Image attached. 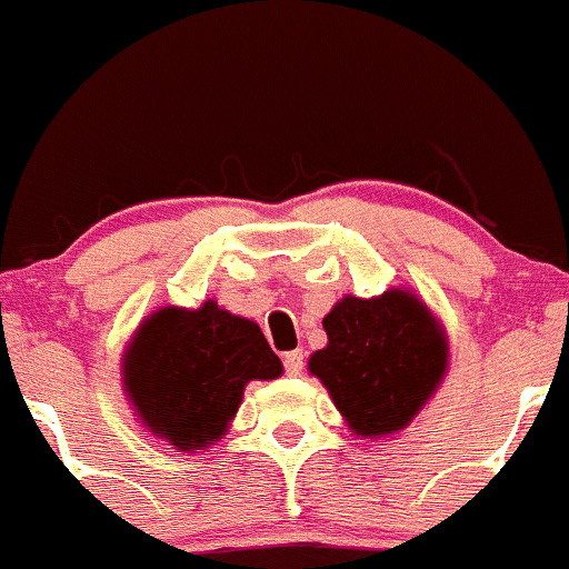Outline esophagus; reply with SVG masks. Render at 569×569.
I'll use <instances>...</instances> for the list:
<instances>
[{
    "label": "esophagus",
    "instance_id": "esophagus-1",
    "mask_svg": "<svg viewBox=\"0 0 569 569\" xmlns=\"http://www.w3.org/2000/svg\"><path fill=\"white\" fill-rule=\"evenodd\" d=\"M302 367H305V356H302V350H291V352H286V356H283V369H286V375H289V377L302 375Z\"/></svg>",
    "mask_w": 569,
    "mask_h": 569
}]
</instances>
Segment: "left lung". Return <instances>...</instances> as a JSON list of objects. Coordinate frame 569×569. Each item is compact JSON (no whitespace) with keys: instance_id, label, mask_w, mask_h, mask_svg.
Returning a JSON list of instances; mask_svg holds the SVG:
<instances>
[{"instance_id":"obj_1","label":"left lung","mask_w":569,"mask_h":569,"mask_svg":"<svg viewBox=\"0 0 569 569\" xmlns=\"http://www.w3.org/2000/svg\"><path fill=\"white\" fill-rule=\"evenodd\" d=\"M329 345L310 371L358 436L401 430L433 396L447 371V342L428 307L409 291L345 297L323 318Z\"/></svg>"}]
</instances>
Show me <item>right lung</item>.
Here are the masks:
<instances>
[{
    "mask_svg": "<svg viewBox=\"0 0 569 569\" xmlns=\"http://www.w3.org/2000/svg\"><path fill=\"white\" fill-rule=\"evenodd\" d=\"M280 358L253 321L206 302L162 307L141 323L126 356V388L139 417L179 449L217 441L248 380H276Z\"/></svg>",
    "mask_w": 569,
    "mask_h": 569,
    "instance_id": "1",
    "label": "right lung"
}]
</instances>
